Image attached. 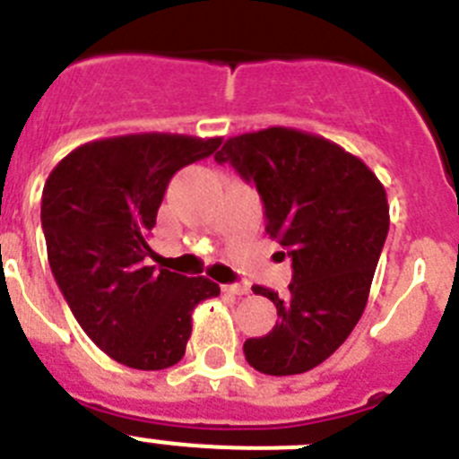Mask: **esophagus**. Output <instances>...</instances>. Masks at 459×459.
Returning a JSON list of instances; mask_svg holds the SVG:
<instances>
[{
	"label": "esophagus",
	"mask_w": 459,
	"mask_h": 459,
	"mask_svg": "<svg viewBox=\"0 0 459 459\" xmlns=\"http://www.w3.org/2000/svg\"><path fill=\"white\" fill-rule=\"evenodd\" d=\"M222 291L232 296H246L248 294V285H222Z\"/></svg>",
	"instance_id": "34e87169"
}]
</instances>
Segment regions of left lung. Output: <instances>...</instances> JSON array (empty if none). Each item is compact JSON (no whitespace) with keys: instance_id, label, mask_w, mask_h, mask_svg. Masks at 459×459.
Returning a JSON list of instances; mask_svg holds the SVG:
<instances>
[{"instance_id":"left-lung-1","label":"left lung","mask_w":459,"mask_h":459,"mask_svg":"<svg viewBox=\"0 0 459 459\" xmlns=\"http://www.w3.org/2000/svg\"><path fill=\"white\" fill-rule=\"evenodd\" d=\"M264 202L266 232L291 257L290 291L255 285L278 310L273 331L243 344L273 377L317 368L350 338L366 310L388 234L386 190L360 158L312 133L273 126L230 137L216 153Z\"/></svg>"}]
</instances>
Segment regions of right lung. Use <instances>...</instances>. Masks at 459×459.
<instances>
[{"label": "right lung", "instance_id": "add662e5", "mask_svg": "<svg viewBox=\"0 0 459 459\" xmlns=\"http://www.w3.org/2000/svg\"><path fill=\"white\" fill-rule=\"evenodd\" d=\"M221 137L137 133L87 142L50 172L40 197L48 262L84 333L135 370L179 363L195 306L213 280L147 266L149 234L169 179Z\"/></svg>", "mask_w": 459, "mask_h": 459}]
</instances>
